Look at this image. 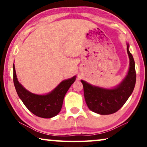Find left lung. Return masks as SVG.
I'll return each mask as SVG.
<instances>
[{
    "label": "left lung",
    "instance_id": "1",
    "mask_svg": "<svg viewBox=\"0 0 147 147\" xmlns=\"http://www.w3.org/2000/svg\"><path fill=\"white\" fill-rule=\"evenodd\" d=\"M127 43V51L129 58V67L126 76L117 86L113 88H105L93 86L81 80L84 86V97L89 109L99 115H110L120 109L126 103L135 88L136 83L135 63L129 52Z\"/></svg>",
    "mask_w": 147,
    "mask_h": 147
}]
</instances>
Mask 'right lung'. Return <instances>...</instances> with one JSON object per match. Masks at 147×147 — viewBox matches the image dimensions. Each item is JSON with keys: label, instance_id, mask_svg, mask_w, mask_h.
<instances>
[{"label": "right lung", "instance_id": "obj_1", "mask_svg": "<svg viewBox=\"0 0 147 147\" xmlns=\"http://www.w3.org/2000/svg\"><path fill=\"white\" fill-rule=\"evenodd\" d=\"M76 80V76L61 82L52 91L44 95L31 93L19 83L13 63V82L18 97L30 111L39 117L52 118L61 111L65 95Z\"/></svg>", "mask_w": 147, "mask_h": 147}]
</instances>
